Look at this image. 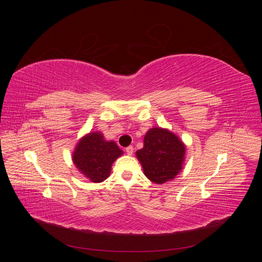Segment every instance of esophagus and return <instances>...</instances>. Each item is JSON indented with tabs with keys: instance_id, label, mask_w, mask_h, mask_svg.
Returning a JSON list of instances; mask_svg holds the SVG:
<instances>
[{
	"instance_id": "1",
	"label": "esophagus",
	"mask_w": 262,
	"mask_h": 262,
	"mask_svg": "<svg viewBox=\"0 0 262 262\" xmlns=\"http://www.w3.org/2000/svg\"><path fill=\"white\" fill-rule=\"evenodd\" d=\"M133 150H134V148H133L132 145L125 147V152H126V154H128V155H132L133 154Z\"/></svg>"
}]
</instances>
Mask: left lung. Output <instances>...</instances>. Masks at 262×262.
Wrapping results in <instances>:
<instances>
[{"label":"left lung","instance_id":"1","mask_svg":"<svg viewBox=\"0 0 262 262\" xmlns=\"http://www.w3.org/2000/svg\"><path fill=\"white\" fill-rule=\"evenodd\" d=\"M186 146L167 129L152 128L144 137V146L136 153L144 175L155 184L175 178L182 168Z\"/></svg>","mask_w":262,"mask_h":262}]
</instances>
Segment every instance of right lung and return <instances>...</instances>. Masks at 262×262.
Segmentation results:
<instances>
[{
	"label": "right lung",
	"mask_w": 262,
	"mask_h": 262,
	"mask_svg": "<svg viewBox=\"0 0 262 262\" xmlns=\"http://www.w3.org/2000/svg\"><path fill=\"white\" fill-rule=\"evenodd\" d=\"M122 153L116 142L106 141L100 132L95 131L78 141L72 160L86 178L101 182L109 177L113 163Z\"/></svg>",
	"instance_id": "obj_1"
}]
</instances>
